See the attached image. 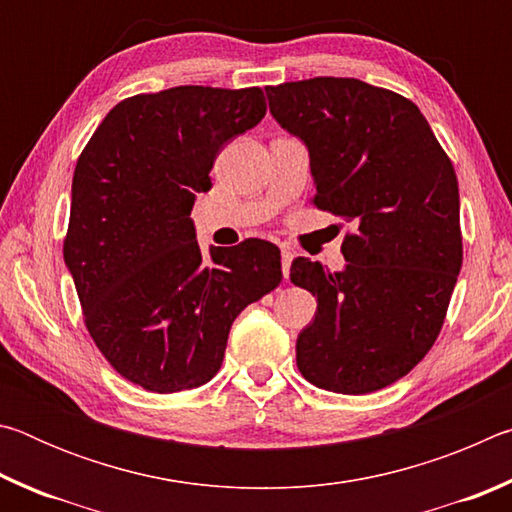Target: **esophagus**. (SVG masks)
<instances>
[{"mask_svg":"<svg viewBox=\"0 0 512 512\" xmlns=\"http://www.w3.org/2000/svg\"><path fill=\"white\" fill-rule=\"evenodd\" d=\"M291 262H293V250L284 246V248H282V275H284V280H289Z\"/></svg>","mask_w":512,"mask_h":512,"instance_id":"esophagus-1","label":"esophagus"}]
</instances>
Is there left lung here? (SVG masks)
Listing matches in <instances>:
<instances>
[{"instance_id": "left-lung-1", "label": "left lung", "mask_w": 512, "mask_h": 512, "mask_svg": "<svg viewBox=\"0 0 512 512\" xmlns=\"http://www.w3.org/2000/svg\"><path fill=\"white\" fill-rule=\"evenodd\" d=\"M266 94L277 124L307 144L311 203L352 223L341 273L291 264V282L318 300L298 370L332 393L379 391L418 366L445 323L463 264L454 164L397 92L316 76Z\"/></svg>"}]
</instances>
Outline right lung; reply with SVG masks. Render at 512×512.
Wrapping results in <instances>:
<instances>
[{
  "label": "right lung",
  "mask_w": 512,
  "mask_h": 512,
  "mask_svg": "<svg viewBox=\"0 0 512 512\" xmlns=\"http://www.w3.org/2000/svg\"><path fill=\"white\" fill-rule=\"evenodd\" d=\"M264 115L262 88L135 94L76 162L63 255L83 323L110 366L146 391L210 381L235 318L282 282L271 241L212 246L205 257L189 219L223 144Z\"/></svg>",
  "instance_id": "obj_1"
}]
</instances>
